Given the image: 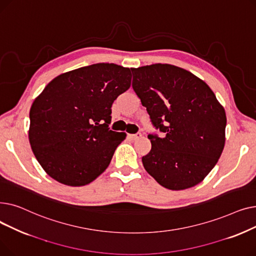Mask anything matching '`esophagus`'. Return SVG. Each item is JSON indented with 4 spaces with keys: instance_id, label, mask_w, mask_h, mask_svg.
Returning a JSON list of instances; mask_svg holds the SVG:
<instances>
[{
    "instance_id": "esophagus-1",
    "label": "esophagus",
    "mask_w": 256,
    "mask_h": 256,
    "mask_svg": "<svg viewBox=\"0 0 256 256\" xmlns=\"http://www.w3.org/2000/svg\"><path fill=\"white\" fill-rule=\"evenodd\" d=\"M141 137V134L140 132H137V134H130L128 135V138L130 139V140H136V139H138V138H140Z\"/></svg>"
}]
</instances>
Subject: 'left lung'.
Listing matches in <instances>:
<instances>
[{"label": "left lung", "mask_w": 256, "mask_h": 256, "mask_svg": "<svg viewBox=\"0 0 256 256\" xmlns=\"http://www.w3.org/2000/svg\"><path fill=\"white\" fill-rule=\"evenodd\" d=\"M132 89L163 132L150 134L145 170L166 189L184 190L202 182L225 144L226 115L212 89L192 72L171 64L132 68Z\"/></svg>", "instance_id": "left-lung-1"}]
</instances>
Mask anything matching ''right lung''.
Wrapping results in <instances>:
<instances>
[{"instance_id":"add662e5","label":"right lung","mask_w":256,"mask_h":256,"mask_svg":"<svg viewBox=\"0 0 256 256\" xmlns=\"http://www.w3.org/2000/svg\"><path fill=\"white\" fill-rule=\"evenodd\" d=\"M130 70L98 63L62 74L30 110L29 141L44 170L70 186L93 182L109 166L126 132L109 130L112 104L130 86Z\"/></svg>"}]
</instances>
